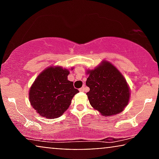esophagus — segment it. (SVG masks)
Segmentation results:
<instances>
[{"label":"esophagus","instance_id":"1","mask_svg":"<svg viewBox=\"0 0 159 159\" xmlns=\"http://www.w3.org/2000/svg\"><path fill=\"white\" fill-rule=\"evenodd\" d=\"M79 90L81 91V92H84V91H87V88L85 87V86H84V87H82L81 88L79 89Z\"/></svg>","mask_w":159,"mask_h":159}]
</instances>
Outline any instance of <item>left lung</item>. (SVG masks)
I'll use <instances>...</instances> for the list:
<instances>
[{"label": "left lung", "mask_w": 159, "mask_h": 159, "mask_svg": "<svg viewBox=\"0 0 159 159\" xmlns=\"http://www.w3.org/2000/svg\"><path fill=\"white\" fill-rule=\"evenodd\" d=\"M87 74L86 85L90 87L87 95L91 106L102 116L122 112L129 103L130 90L120 71L104 61L96 68L87 70Z\"/></svg>", "instance_id": "1"}]
</instances>
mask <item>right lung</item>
<instances>
[{
	"label": "right lung",
	"mask_w": 159,
	"mask_h": 159,
	"mask_svg": "<svg viewBox=\"0 0 159 159\" xmlns=\"http://www.w3.org/2000/svg\"><path fill=\"white\" fill-rule=\"evenodd\" d=\"M69 74L68 69L50 66L37 76L29 91V99L40 116L57 118L69 108L73 96L79 93L67 78Z\"/></svg>",
	"instance_id": "1"
}]
</instances>
